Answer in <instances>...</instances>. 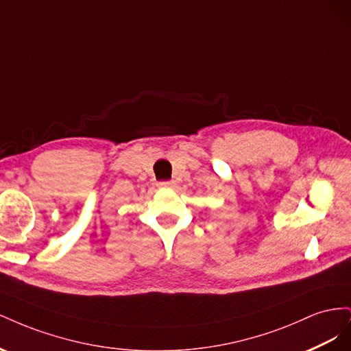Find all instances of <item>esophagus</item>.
Returning a JSON list of instances; mask_svg holds the SVG:
<instances>
[{"mask_svg": "<svg viewBox=\"0 0 351 351\" xmlns=\"http://www.w3.org/2000/svg\"><path fill=\"white\" fill-rule=\"evenodd\" d=\"M156 186H158V187H167V189H171V187H174V186H176V183H174V182H161V183H158Z\"/></svg>", "mask_w": 351, "mask_h": 351, "instance_id": "esophagus-1", "label": "esophagus"}]
</instances>
